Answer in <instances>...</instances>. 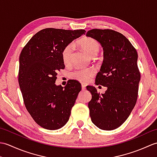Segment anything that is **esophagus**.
<instances>
[{"mask_svg":"<svg viewBox=\"0 0 157 157\" xmlns=\"http://www.w3.org/2000/svg\"><path fill=\"white\" fill-rule=\"evenodd\" d=\"M82 90H86V86L84 84H82Z\"/></svg>","mask_w":157,"mask_h":157,"instance_id":"esophagus-1","label":"esophagus"}]
</instances>
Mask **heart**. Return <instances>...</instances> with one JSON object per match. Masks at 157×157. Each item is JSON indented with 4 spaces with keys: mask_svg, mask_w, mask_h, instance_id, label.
Wrapping results in <instances>:
<instances>
[{
    "mask_svg": "<svg viewBox=\"0 0 157 157\" xmlns=\"http://www.w3.org/2000/svg\"><path fill=\"white\" fill-rule=\"evenodd\" d=\"M79 46L91 56L94 57L97 55L101 48V44L96 40L92 38H84L78 42ZM74 50V44H69L65 46L62 51V59L65 64H69L71 62L72 55ZM94 74V71L92 69H78L75 70L71 73V78L80 82H88Z\"/></svg>",
    "mask_w": 157,
    "mask_h": 157,
    "instance_id": "1",
    "label": "heart"
}]
</instances>
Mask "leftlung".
<instances>
[{"mask_svg": "<svg viewBox=\"0 0 157 157\" xmlns=\"http://www.w3.org/2000/svg\"><path fill=\"white\" fill-rule=\"evenodd\" d=\"M86 36L102 46L104 59L95 83L107 87L101 95L94 86L86 87L92 94L90 115L98 128L115 129L126 121L137 101L140 80L138 53L125 36L113 29H92Z\"/></svg>", "mask_w": 157, "mask_h": 157, "instance_id": "8db88e82", "label": "left lung"}]
</instances>
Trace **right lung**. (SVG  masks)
Here are the masks:
<instances>
[{"instance_id":"add662e5","label":"right lung","mask_w":157,"mask_h":157,"mask_svg":"<svg viewBox=\"0 0 157 157\" xmlns=\"http://www.w3.org/2000/svg\"><path fill=\"white\" fill-rule=\"evenodd\" d=\"M84 29H43L33 36L19 56L18 81L26 109L38 125L50 130L61 128L69 121L82 86L70 79L64 88L55 84L64 69L62 51Z\"/></svg>"}]
</instances>
